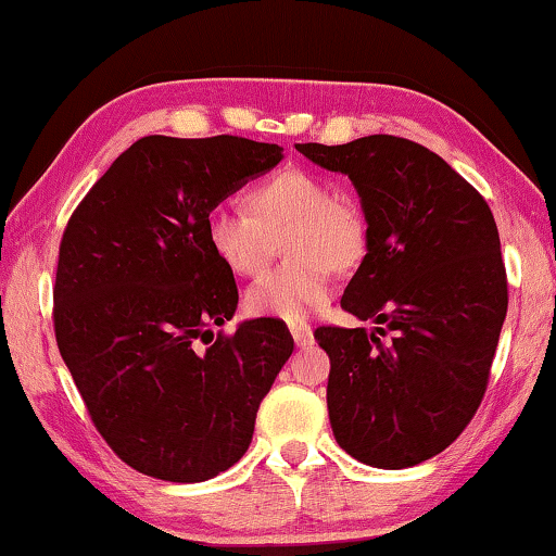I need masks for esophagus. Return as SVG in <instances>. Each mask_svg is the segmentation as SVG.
<instances>
[{
  "label": "esophagus",
  "mask_w": 556,
  "mask_h": 556,
  "mask_svg": "<svg viewBox=\"0 0 556 556\" xmlns=\"http://www.w3.org/2000/svg\"><path fill=\"white\" fill-rule=\"evenodd\" d=\"M289 331H292L296 346H309L314 342L312 327L304 325V321H294V325H289Z\"/></svg>",
  "instance_id": "34e87169"
}]
</instances>
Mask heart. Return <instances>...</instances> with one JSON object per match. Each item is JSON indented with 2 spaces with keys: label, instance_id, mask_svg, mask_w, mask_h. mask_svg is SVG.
<instances>
[{
  "label": "heart",
  "instance_id": "obj_1",
  "mask_svg": "<svg viewBox=\"0 0 556 556\" xmlns=\"http://www.w3.org/2000/svg\"><path fill=\"white\" fill-rule=\"evenodd\" d=\"M243 212L217 206L204 217V242L235 277L267 267L279 236L285 264L256 279L244 296L254 317L300 321L331 296V271L359 267L369 252V219L354 199L306 169H281L244 192Z\"/></svg>",
  "mask_w": 556,
  "mask_h": 556
}]
</instances>
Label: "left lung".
Wrapping results in <instances>:
<instances>
[{"mask_svg":"<svg viewBox=\"0 0 556 556\" xmlns=\"http://www.w3.org/2000/svg\"><path fill=\"white\" fill-rule=\"evenodd\" d=\"M362 197L369 252L342 309L395 331L317 327L329 354L327 409L339 446L379 469L444 452L475 417L507 317V269L490 204L412 139L296 144Z\"/></svg>","mask_w":556,"mask_h":556,"instance_id":"left-lung-1","label":"left lung"}]
</instances>
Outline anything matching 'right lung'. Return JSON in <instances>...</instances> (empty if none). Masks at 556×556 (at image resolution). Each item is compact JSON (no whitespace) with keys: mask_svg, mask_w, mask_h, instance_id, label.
<instances>
[{"mask_svg":"<svg viewBox=\"0 0 556 556\" xmlns=\"http://www.w3.org/2000/svg\"><path fill=\"white\" fill-rule=\"evenodd\" d=\"M279 160V144L244 137L149 135L66 222L56 346L97 432L147 477L204 482L242 459L294 350L279 319L214 334L239 292L204 242L206 214Z\"/></svg>","mask_w":556,"mask_h":556,"instance_id":"1","label":"right lung"}]
</instances>
